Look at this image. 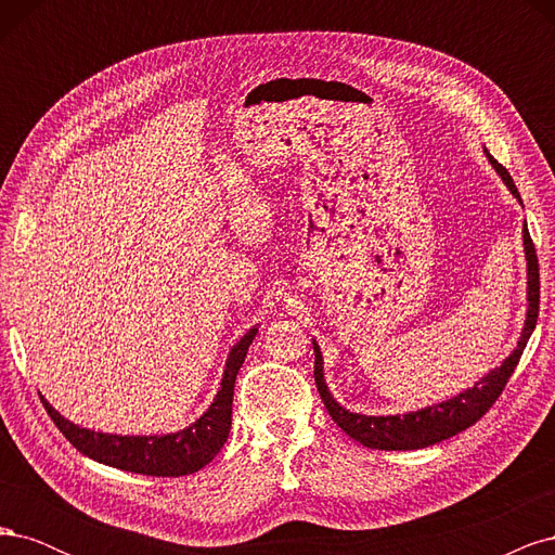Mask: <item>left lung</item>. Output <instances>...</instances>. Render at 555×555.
Instances as JSON below:
<instances>
[{"instance_id": "1", "label": "left lung", "mask_w": 555, "mask_h": 555, "mask_svg": "<svg viewBox=\"0 0 555 555\" xmlns=\"http://www.w3.org/2000/svg\"><path fill=\"white\" fill-rule=\"evenodd\" d=\"M483 153H486V157H489L495 173L502 178V182L507 184V190L514 194V198H518V204H520V194H518L516 184H514L512 176L507 173L505 166L498 164L489 155V150H483ZM524 251H526V261H528V292H526L528 294V310H526V322H524V328H520V338L516 343V349L498 367H493V371H489L479 382L469 386V389L456 393L449 400L435 402V405L405 412V414L367 416V414L349 412L331 396L326 379H324L322 349H319L317 343H312V347H314V382H317L319 396H322L333 422L338 424L351 440L361 442L363 447L384 449V451L424 449L430 444H438L442 440H449V438H453V435H459L461 430L477 424L479 418L489 412V408L498 400L502 389H505V384L509 382L514 367H516L520 354H524V349L534 331L537 314H540V266H537L534 245L530 241V233L526 227H524Z\"/></svg>"}]
</instances>
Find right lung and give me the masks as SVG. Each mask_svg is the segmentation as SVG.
I'll return each instance as SVG.
<instances>
[{
	"instance_id": "1",
	"label": "right lung",
	"mask_w": 555,
	"mask_h": 555,
	"mask_svg": "<svg viewBox=\"0 0 555 555\" xmlns=\"http://www.w3.org/2000/svg\"><path fill=\"white\" fill-rule=\"evenodd\" d=\"M259 333V326H251L243 338L231 347L220 382V391L212 398L210 408L201 414L194 424L178 433L166 435H115L80 428L78 424L64 418L50 402L41 396L43 405L62 435L80 453L104 465L125 469V473L150 475V477H182L198 473L208 465L224 447L231 430V405L233 384L247 357V349Z\"/></svg>"
}]
</instances>
